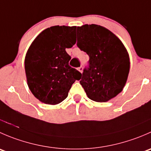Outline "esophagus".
I'll use <instances>...</instances> for the list:
<instances>
[{"mask_svg": "<svg viewBox=\"0 0 151 151\" xmlns=\"http://www.w3.org/2000/svg\"><path fill=\"white\" fill-rule=\"evenodd\" d=\"M78 71H80V72H83V66H80V67H79L78 68Z\"/></svg>", "mask_w": 151, "mask_h": 151, "instance_id": "esophagus-1", "label": "esophagus"}]
</instances>
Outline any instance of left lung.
Segmentation results:
<instances>
[{
    "mask_svg": "<svg viewBox=\"0 0 151 151\" xmlns=\"http://www.w3.org/2000/svg\"><path fill=\"white\" fill-rule=\"evenodd\" d=\"M77 47L89 56L80 84L90 99L106 102L123 91L129 76V53L112 32L95 24L77 27Z\"/></svg>",
    "mask_w": 151,
    "mask_h": 151,
    "instance_id": "obj_1",
    "label": "left lung"
}]
</instances>
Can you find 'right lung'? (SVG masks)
<instances>
[{
  "label": "right lung",
  "mask_w": 151,
  "mask_h": 151,
  "mask_svg": "<svg viewBox=\"0 0 151 151\" xmlns=\"http://www.w3.org/2000/svg\"><path fill=\"white\" fill-rule=\"evenodd\" d=\"M76 26H52L44 30L27 51L25 70L29 89L37 99L55 105L68 96L82 74L68 65L66 48L76 43Z\"/></svg>",
  "instance_id": "obj_1"
}]
</instances>
